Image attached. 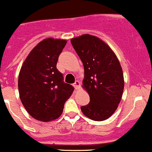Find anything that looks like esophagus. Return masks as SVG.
I'll use <instances>...</instances> for the list:
<instances>
[{"label":"esophagus","mask_w":152,"mask_h":152,"mask_svg":"<svg viewBox=\"0 0 152 152\" xmlns=\"http://www.w3.org/2000/svg\"><path fill=\"white\" fill-rule=\"evenodd\" d=\"M73 86H74V87L75 88V89H77V88H79V86H80V82H79V81L76 80L75 82V83L73 84Z\"/></svg>","instance_id":"esophagus-1"}]
</instances>
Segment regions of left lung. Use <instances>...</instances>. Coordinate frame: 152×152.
Listing matches in <instances>:
<instances>
[{
  "label": "left lung",
  "instance_id": "obj_1",
  "mask_svg": "<svg viewBox=\"0 0 152 152\" xmlns=\"http://www.w3.org/2000/svg\"><path fill=\"white\" fill-rule=\"evenodd\" d=\"M71 43L83 65V87L90 97L81 111L93 121L108 119L118 108L124 88L119 61L110 47L95 36L83 34Z\"/></svg>",
  "mask_w": 152,
  "mask_h": 152
}]
</instances>
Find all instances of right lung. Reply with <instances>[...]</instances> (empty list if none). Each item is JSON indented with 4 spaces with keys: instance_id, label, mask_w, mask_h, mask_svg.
Masks as SVG:
<instances>
[{
    "instance_id": "obj_1",
    "label": "right lung",
    "mask_w": 152,
    "mask_h": 152,
    "mask_svg": "<svg viewBox=\"0 0 152 152\" xmlns=\"http://www.w3.org/2000/svg\"><path fill=\"white\" fill-rule=\"evenodd\" d=\"M66 40L47 38L38 43L25 60L18 77L20 98L28 113L37 121L59 118L74 87L66 83L57 69Z\"/></svg>"
}]
</instances>
